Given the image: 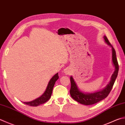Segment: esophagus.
<instances>
[{
	"label": "esophagus",
	"mask_w": 125,
	"mask_h": 125,
	"mask_svg": "<svg viewBox=\"0 0 125 125\" xmlns=\"http://www.w3.org/2000/svg\"><path fill=\"white\" fill-rule=\"evenodd\" d=\"M63 72H64V73L65 74H66V75H67V74H69L70 73V69H69V68H66V69L63 70Z\"/></svg>",
	"instance_id": "obj_1"
}]
</instances>
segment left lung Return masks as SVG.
<instances>
[{
    "label": "left lung",
    "mask_w": 125,
    "mask_h": 125,
    "mask_svg": "<svg viewBox=\"0 0 125 125\" xmlns=\"http://www.w3.org/2000/svg\"><path fill=\"white\" fill-rule=\"evenodd\" d=\"M104 39L105 43H107L108 45L112 47V62L115 67L114 72L112 74L111 80H110L109 83L107 85L106 87L104 89H103L102 90L95 92L94 93L87 94L80 91L73 77L71 76V89L70 91V95L75 101H77L78 102L81 103V104L84 105L94 104L106 98L109 94L110 91L112 90V89L115 80H116L117 76L119 71V65L116 57V52H115L114 48L113 47L112 44L110 43L109 41H108L107 37L105 36H104Z\"/></svg>",
    "instance_id": "1"
}]
</instances>
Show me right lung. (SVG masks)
<instances>
[{"label": "right lung", "instance_id": "right-lung-1", "mask_svg": "<svg viewBox=\"0 0 125 125\" xmlns=\"http://www.w3.org/2000/svg\"><path fill=\"white\" fill-rule=\"evenodd\" d=\"M58 78H59L58 73H57L55 74L54 76L50 80V81L49 82L47 87L46 88V90L45 91H44V93L43 94V95L41 96L40 97L35 99V100L30 101V102H23V103L25 104L30 105V106L36 107L46 102L47 101H48L49 100V98H51L52 94L53 87L54 86L55 82L57 81Z\"/></svg>", "mask_w": 125, "mask_h": 125}]
</instances>
